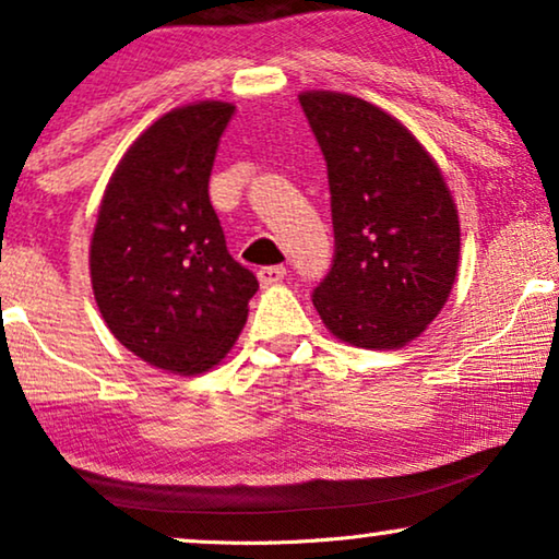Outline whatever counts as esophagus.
I'll return each instance as SVG.
<instances>
[{
    "label": "esophagus",
    "instance_id": "34e87169",
    "mask_svg": "<svg viewBox=\"0 0 559 559\" xmlns=\"http://www.w3.org/2000/svg\"><path fill=\"white\" fill-rule=\"evenodd\" d=\"M285 274H287L285 266H282V264H272V266H262V270L257 272V277H259V282H262V285L266 287V285H277V282L285 280Z\"/></svg>",
    "mask_w": 559,
    "mask_h": 559
}]
</instances>
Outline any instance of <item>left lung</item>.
Here are the masks:
<instances>
[{
	"instance_id": "1",
	"label": "left lung",
	"mask_w": 559,
	"mask_h": 559,
	"mask_svg": "<svg viewBox=\"0 0 559 559\" xmlns=\"http://www.w3.org/2000/svg\"><path fill=\"white\" fill-rule=\"evenodd\" d=\"M300 106L328 165L335 234L312 305L350 346H407L457 274L461 221L445 178L402 121L364 98L305 91Z\"/></svg>"
}]
</instances>
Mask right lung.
Here are the masks:
<instances>
[{
    "mask_svg": "<svg viewBox=\"0 0 559 559\" xmlns=\"http://www.w3.org/2000/svg\"><path fill=\"white\" fill-rule=\"evenodd\" d=\"M226 102L167 111L114 170L91 239V285L121 346L157 369L209 371L249 316L259 282L228 254L209 198Z\"/></svg>",
    "mask_w": 559,
    "mask_h": 559,
    "instance_id": "add662e5",
    "label": "right lung"
}]
</instances>
